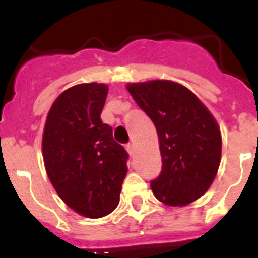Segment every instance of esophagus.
I'll use <instances>...</instances> for the list:
<instances>
[{
    "instance_id": "obj_1",
    "label": "esophagus",
    "mask_w": 258,
    "mask_h": 258,
    "mask_svg": "<svg viewBox=\"0 0 258 258\" xmlns=\"http://www.w3.org/2000/svg\"><path fill=\"white\" fill-rule=\"evenodd\" d=\"M125 149H126V151L129 152V155H131V156H133L134 152H136V147H134V143H127V145L125 146Z\"/></svg>"
}]
</instances>
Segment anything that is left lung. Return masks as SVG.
<instances>
[{
    "mask_svg": "<svg viewBox=\"0 0 258 258\" xmlns=\"http://www.w3.org/2000/svg\"><path fill=\"white\" fill-rule=\"evenodd\" d=\"M132 97L156 127L163 166L152 192L168 206H186L209 188L221 161L213 116L187 88L168 80L129 84Z\"/></svg>",
    "mask_w": 258,
    "mask_h": 258,
    "instance_id": "left-lung-1",
    "label": "left lung"
}]
</instances>
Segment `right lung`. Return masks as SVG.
I'll return each instance as SVG.
<instances>
[{"mask_svg": "<svg viewBox=\"0 0 258 258\" xmlns=\"http://www.w3.org/2000/svg\"><path fill=\"white\" fill-rule=\"evenodd\" d=\"M108 86L80 84L52 103L42 137L50 182L61 200L81 216L99 218L117 207L126 175L127 152L103 124Z\"/></svg>", "mask_w": 258, "mask_h": 258, "instance_id": "add662e5", "label": "right lung"}]
</instances>
